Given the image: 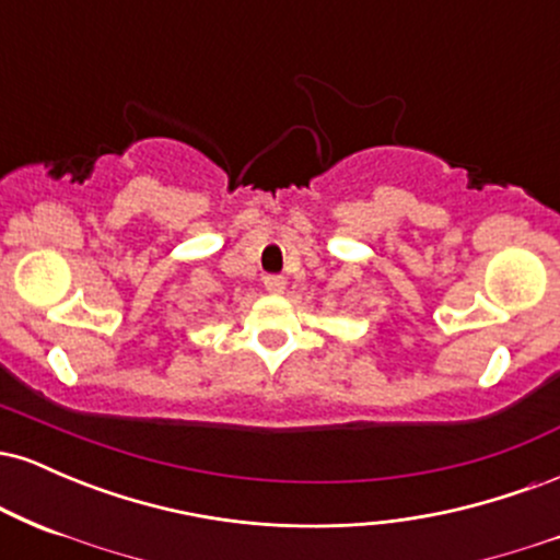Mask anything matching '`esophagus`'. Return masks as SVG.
Instances as JSON below:
<instances>
[{
  "label": "esophagus",
  "mask_w": 560,
  "mask_h": 560,
  "mask_svg": "<svg viewBox=\"0 0 560 560\" xmlns=\"http://www.w3.org/2000/svg\"><path fill=\"white\" fill-rule=\"evenodd\" d=\"M262 287H266L271 294H281L287 287V279L279 273H268V276H262Z\"/></svg>",
  "instance_id": "34e87169"
}]
</instances>
